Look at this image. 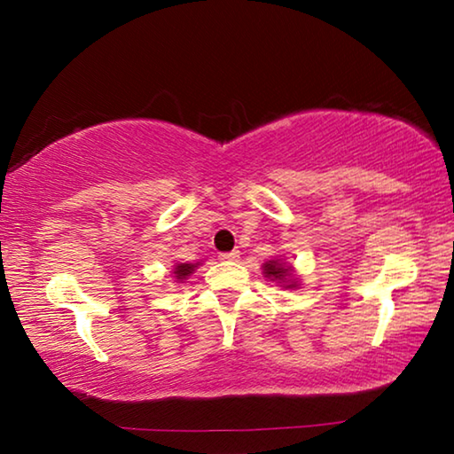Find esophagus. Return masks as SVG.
I'll use <instances>...</instances> for the list:
<instances>
[{"label":"esophagus","mask_w":454,"mask_h":454,"mask_svg":"<svg viewBox=\"0 0 454 454\" xmlns=\"http://www.w3.org/2000/svg\"><path fill=\"white\" fill-rule=\"evenodd\" d=\"M239 258V252L233 250V252H225L221 254V260H238Z\"/></svg>","instance_id":"1"}]
</instances>
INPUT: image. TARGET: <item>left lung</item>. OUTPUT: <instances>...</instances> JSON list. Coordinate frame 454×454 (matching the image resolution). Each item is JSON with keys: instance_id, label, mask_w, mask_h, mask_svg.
<instances>
[{"instance_id": "8db88e82", "label": "left lung", "mask_w": 454, "mask_h": 454, "mask_svg": "<svg viewBox=\"0 0 454 454\" xmlns=\"http://www.w3.org/2000/svg\"><path fill=\"white\" fill-rule=\"evenodd\" d=\"M262 270H264V277L270 278V281L283 283L285 287H297V278L294 277V269L285 262H281V260H269V262L262 266Z\"/></svg>"}]
</instances>
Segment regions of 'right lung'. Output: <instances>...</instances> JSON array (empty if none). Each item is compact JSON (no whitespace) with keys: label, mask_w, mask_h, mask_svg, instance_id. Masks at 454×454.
<instances>
[{"label":"right lung","mask_w":454,"mask_h":454,"mask_svg":"<svg viewBox=\"0 0 454 454\" xmlns=\"http://www.w3.org/2000/svg\"><path fill=\"white\" fill-rule=\"evenodd\" d=\"M198 264H176V269H173V275H176V278L179 283H184L185 278H188L192 272L196 270Z\"/></svg>","instance_id":"add662e5"}]
</instances>
